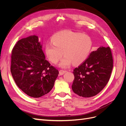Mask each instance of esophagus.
<instances>
[{"mask_svg": "<svg viewBox=\"0 0 126 126\" xmlns=\"http://www.w3.org/2000/svg\"><path fill=\"white\" fill-rule=\"evenodd\" d=\"M66 72V71L63 70H59V75H63Z\"/></svg>", "mask_w": 126, "mask_h": 126, "instance_id": "obj_1", "label": "esophagus"}]
</instances>
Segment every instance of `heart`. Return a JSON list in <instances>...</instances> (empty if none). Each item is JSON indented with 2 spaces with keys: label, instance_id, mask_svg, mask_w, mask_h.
I'll use <instances>...</instances> for the list:
<instances>
[{
  "label": "heart",
  "instance_id": "obj_1",
  "mask_svg": "<svg viewBox=\"0 0 126 126\" xmlns=\"http://www.w3.org/2000/svg\"><path fill=\"white\" fill-rule=\"evenodd\" d=\"M92 47L93 42L88 35L63 30L55 34L52 43L46 45L45 50L49 60L54 64L59 62L63 54L64 57L59 66L67 68L72 63L79 64L84 62Z\"/></svg>",
  "mask_w": 126,
  "mask_h": 126
}]
</instances>
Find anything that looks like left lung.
Listing matches in <instances>:
<instances>
[{"mask_svg": "<svg viewBox=\"0 0 126 126\" xmlns=\"http://www.w3.org/2000/svg\"><path fill=\"white\" fill-rule=\"evenodd\" d=\"M112 68L113 59L110 47H99L91 52L80 65L74 69L72 90L82 97L96 96L109 80Z\"/></svg>", "mask_w": 126, "mask_h": 126, "instance_id": "obj_1", "label": "left lung"}]
</instances>
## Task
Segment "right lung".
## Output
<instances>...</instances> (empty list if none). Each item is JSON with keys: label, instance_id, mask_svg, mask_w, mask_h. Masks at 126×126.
Masks as SVG:
<instances>
[{"label": "right lung", "instance_id": "obj_1", "mask_svg": "<svg viewBox=\"0 0 126 126\" xmlns=\"http://www.w3.org/2000/svg\"><path fill=\"white\" fill-rule=\"evenodd\" d=\"M10 71L17 86L33 98L50 92L59 74L46 60L42 45L35 35L22 38L14 46Z\"/></svg>", "mask_w": 126, "mask_h": 126}]
</instances>
